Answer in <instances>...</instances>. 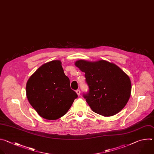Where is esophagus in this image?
I'll use <instances>...</instances> for the list:
<instances>
[{
  "label": "esophagus",
  "instance_id": "1",
  "mask_svg": "<svg viewBox=\"0 0 154 154\" xmlns=\"http://www.w3.org/2000/svg\"><path fill=\"white\" fill-rule=\"evenodd\" d=\"M76 93L77 94V95H78V96H79V95H80V90H77L76 91Z\"/></svg>",
  "mask_w": 154,
  "mask_h": 154
}]
</instances>
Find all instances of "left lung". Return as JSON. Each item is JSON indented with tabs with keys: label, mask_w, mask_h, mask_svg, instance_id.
I'll return each instance as SVG.
<instances>
[{
	"label": "left lung",
	"mask_w": 154,
	"mask_h": 154,
	"mask_svg": "<svg viewBox=\"0 0 154 154\" xmlns=\"http://www.w3.org/2000/svg\"><path fill=\"white\" fill-rule=\"evenodd\" d=\"M75 65L85 73L89 91L84 98L94 112L111 116L125 107L131 94V81L118 66L105 60L84 59L76 60Z\"/></svg>",
	"instance_id": "8db88e82"
}]
</instances>
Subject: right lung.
Returning a JSON list of instances; mask_svg holds the SVG:
<instances>
[{
    "mask_svg": "<svg viewBox=\"0 0 154 154\" xmlns=\"http://www.w3.org/2000/svg\"><path fill=\"white\" fill-rule=\"evenodd\" d=\"M60 60L44 64L28 79L26 85L27 99L43 118L56 120L64 116L71 107L76 92L71 89Z\"/></svg>",
    "mask_w": 154,
    "mask_h": 154,
    "instance_id": "add662e5",
    "label": "right lung"
}]
</instances>
